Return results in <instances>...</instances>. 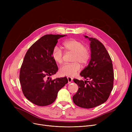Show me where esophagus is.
I'll return each mask as SVG.
<instances>
[{
  "label": "esophagus",
  "mask_w": 132,
  "mask_h": 132,
  "mask_svg": "<svg viewBox=\"0 0 132 132\" xmlns=\"http://www.w3.org/2000/svg\"><path fill=\"white\" fill-rule=\"evenodd\" d=\"M67 79H68V84H70L73 80V79L71 77H67Z\"/></svg>",
  "instance_id": "esophagus-1"
}]
</instances>
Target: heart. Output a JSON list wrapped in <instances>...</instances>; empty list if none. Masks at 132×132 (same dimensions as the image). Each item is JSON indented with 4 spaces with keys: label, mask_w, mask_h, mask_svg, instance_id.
Here are the masks:
<instances>
[{
    "label": "heart",
    "mask_w": 132,
    "mask_h": 132,
    "mask_svg": "<svg viewBox=\"0 0 132 132\" xmlns=\"http://www.w3.org/2000/svg\"><path fill=\"white\" fill-rule=\"evenodd\" d=\"M63 46L67 51L74 52L73 61L71 64H65L59 69L61 75L74 77L80 70L81 65H86L90 58V52L88 48L85 46L84 44L81 41L71 39L65 41ZM52 57L53 60L57 64H61L62 61L63 52L58 46H55L52 52Z\"/></svg>",
    "instance_id": "b5f03b06"
}]
</instances>
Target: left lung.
<instances>
[{"label":"left lung","mask_w":132,"mask_h":132,"mask_svg":"<svg viewBox=\"0 0 132 132\" xmlns=\"http://www.w3.org/2000/svg\"><path fill=\"white\" fill-rule=\"evenodd\" d=\"M85 37L90 41L91 58L80 73L86 80H73L79 89L73 96V101L79 107L90 109L108 99L113 89L114 73L111 59L105 46L97 39L85 35Z\"/></svg>","instance_id":"1"}]
</instances>
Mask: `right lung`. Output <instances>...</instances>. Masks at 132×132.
<instances>
[{
	"instance_id": "obj_1",
	"label": "right lung",
	"mask_w": 132,
	"mask_h": 132,
	"mask_svg": "<svg viewBox=\"0 0 132 132\" xmlns=\"http://www.w3.org/2000/svg\"><path fill=\"white\" fill-rule=\"evenodd\" d=\"M66 35H46L34 43L27 51L20 72V82L26 97L38 106L51 104L60 89L68 83L67 78L51 80L58 68L52 57L58 39Z\"/></svg>"
}]
</instances>
